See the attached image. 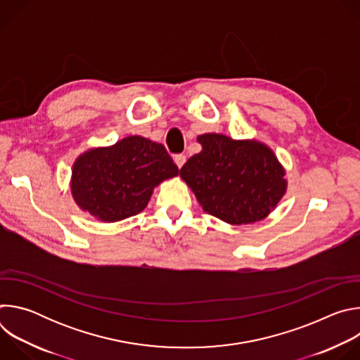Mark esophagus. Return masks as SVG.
I'll return each mask as SVG.
<instances>
[{"label":"esophagus","mask_w":360,"mask_h":360,"mask_svg":"<svg viewBox=\"0 0 360 360\" xmlns=\"http://www.w3.org/2000/svg\"><path fill=\"white\" fill-rule=\"evenodd\" d=\"M174 161H175V164H176L178 168H182V165H184L185 161H186V157L184 155V153H178V155L174 157Z\"/></svg>","instance_id":"1"}]
</instances>
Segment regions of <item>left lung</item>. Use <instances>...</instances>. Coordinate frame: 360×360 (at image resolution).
Masks as SVG:
<instances>
[{
	"label": "left lung",
	"instance_id": "8db88e82",
	"mask_svg": "<svg viewBox=\"0 0 360 360\" xmlns=\"http://www.w3.org/2000/svg\"><path fill=\"white\" fill-rule=\"evenodd\" d=\"M198 142L202 150L185 162L179 175L205 212L242 225L261 221L275 210L286 179L266 145L219 134L199 135Z\"/></svg>",
	"mask_w": 360,
	"mask_h": 360
}]
</instances>
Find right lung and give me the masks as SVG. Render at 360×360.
<instances>
[{
	"instance_id": "right-lung-1",
	"label": "right lung",
	"mask_w": 360,
	"mask_h": 360,
	"mask_svg": "<svg viewBox=\"0 0 360 360\" xmlns=\"http://www.w3.org/2000/svg\"><path fill=\"white\" fill-rule=\"evenodd\" d=\"M178 172L162 143L135 135L82 153L72 168L71 192L94 218L117 222L143 211L153 188Z\"/></svg>"
}]
</instances>
